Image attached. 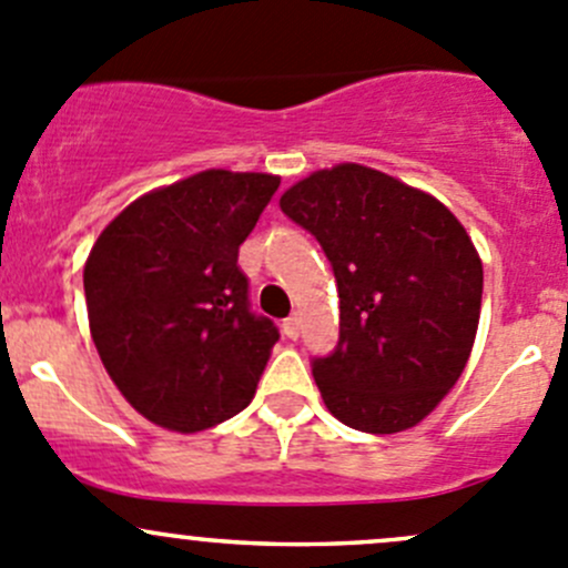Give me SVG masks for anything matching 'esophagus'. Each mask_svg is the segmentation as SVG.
<instances>
[{
	"instance_id": "1",
	"label": "esophagus",
	"mask_w": 568,
	"mask_h": 568,
	"mask_svg": "<svg viewBox=\"0 0 568 568\" xmlns=\"http://www.w3.org/2000/svg\"><path fill=\"white\" fill-rule=\"evenodd\" d=\"M282 331L290 339H297V336H301V317H297V314H290L282 323Z\"/></svg>"
}]
</instances>
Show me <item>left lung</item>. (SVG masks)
Listing matches in <instances>:
<instances>
[{
  "label": "left lung",
  "mask_w": 568,
  "mask_h": 568,
  "mask_svg": "<svg viewBox=\"0 0 568 568\" xmlns=\"http://www.w3.org/2000/svg\"><path fill=\"white\" fill-rule=\"evenodd\" d=\"M282 212L314 234L339 292V342L312 358L328 412L364 434L414 428L473 353L483 265L467 229L434 195L353 162L292 184Z\"/></svg>",
  "instance_id": "left-lung-1"
}]
</instances>
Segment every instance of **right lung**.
<instances>
[{"mask_svg":"<svg viewBox=\"0 0 568 568\" xmlns=\"http://www.w3.org/2000/svg\"><path fill=\"white\" fill-rule=\"evenodd\" d=\"M278 184L201 171L132 201L95 240L85 262L95 351L154 425L195 434L254 400L278 328L251 312L237 254Z\"/></svg>","mask_w":568,"mask_h":568,"instance_id":"right-lung-1","label":"right lung"}]
</instances>
